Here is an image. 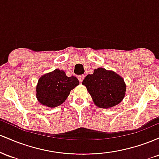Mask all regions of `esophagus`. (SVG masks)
Segmentation results:
<instances>
[{"mask_svg": "<svg viewBox=\"0 0 159 159\" xmlns=\"http://www.w3.org/2000/svg\"><path fill=\"white\" fill-rule=\"evenodd\" d=\"M84 78H85L84 75H80V76H78V80H79L80 83H82V82H83V79H84Z\"/></svg>", "mask_w": 159, "mask_h": 159, "instance_id": "34e87169", "label": "esophagus"}]
</instances>
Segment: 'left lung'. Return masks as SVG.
Here are the masks:
<instances>
[{"label":"left lung","mask_w":159,"mask_h":159,"mask_svg":"<svg viewBox=\"0 0 159 159\" xmlns=\"http://www.w3.org/2000/svg\"><path fill=\"white\" fill-rule=\"evenodd\" d=\"M82 84L86 87L94 104L103 109L119 104L126 92V84L122 76L103 67L94 69L93 74L87 75Z\"/></svg>","instance_id":"obj_1"}]
</instances>
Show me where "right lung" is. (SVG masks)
<instances>
[{"label":"right lung","instance_id":"right-lung-1","mask_svg":"<svg viewBox=\"0 0 159 159\" xmlns=\"http://www.w3.org/2000/svg\"><path fill=\"white\" fill-rule=\"evenodd\" d=\"M80 84L75 76H67L65 71L56 69L39 78L36 86L37 101L47 107H56L63 103L70 91Z\"/></svg>","mask_w":159,"mask_h":159}]
</instances>
